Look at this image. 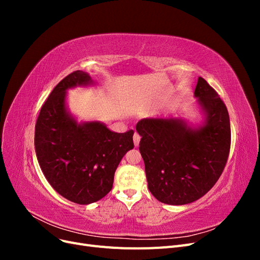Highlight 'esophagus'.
<instances>
[{"label": "esophagus", "mask_w": 260, "mask_h": 260, "mask_svg": "<svg viewBox=\"0 0 260 260\" xmlns=\"http://www.w3.org/2000/svg\"><path fill=\"white\" fill-rule=\"evenodd\" d=\"M140 135L138 132H135V135H133V142H135V145L136 146H139V143H140Z\"/></svg>", "instance_id": "1"}]
</instances>
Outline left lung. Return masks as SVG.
Listing matches in <instances>:
<instances>
[{
  "label": "left lung",
  "mask_w": 260,
  "mask_h": 260,
  "mask_svg": "<svg viewBox=\"0 0 260 260\" xmlns=\"http://www.w3.org/2000/svg\"><path fill=\"white\" fill-rule=\"evenodd\" d=\"M194 95L205 115L198 128L181 118H145L137 123L148 190L168 205H184L205 195L230 153V118L222 100L202 77Z\"/></svg>",
  "instance_id": "8db88e82"
}]
</instances>
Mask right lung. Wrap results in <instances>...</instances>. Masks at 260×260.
Here are the masks:
<instances>
[{
	"mask_svg": "<svg viewBox=\"0 0 260 260\" xmlns=\"http://www.w3.org/2000/svg\"><path fill=\"white\" fill-rule=\"evenodd\" d=\"M92 83L81 70L65 77L44 102L35 130L37 158L46 180L62 198L81 205L112 190L118 165L135 146L133 130L117 133L98 121L78 123L67 112L66 91Z\"/></svg>",
	"mask_w": 260,
	"mask_h": 260,
	"instance_id": "add662e5",
	"label": "right lung"
}]
</instances>
